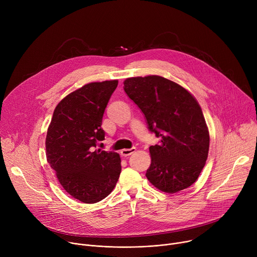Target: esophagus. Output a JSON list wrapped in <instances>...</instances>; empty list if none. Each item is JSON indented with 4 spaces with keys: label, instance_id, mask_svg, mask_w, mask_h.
I'll list each match as a JSON object with an SVG mask.
<instances>
[{
    "label": "esophagus",
    "instance_id": "obj_1",
    "mask_svg": "<svg viewBox=\"0 0 257 257\" xmlns=\"http://www.w3.org/2000/svg\"><path fill=\"white\" fill-rule=\"evenodd\" d=\"M135 148H132V149H124L121 151V155L123 157H129L130 155H132L133 153H135Z\"/></svg>",
    "mask_w": 257,
    "mask_h": 257
}]
</instances>
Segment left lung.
I'll list each match as a JSON object with an SVG mask.
<instances>
[{
	"instance_id": "1",
	"label": "left lung",
	"mask_w": 257,
	"mask_h": 257,
	"mask_svg": "<svg viewBox=\"0 0 257 257\" xmlns=\"http://www.w3.org/2000/svg\"><path fill=\"white\" fill-rule=\"evenodd\" d=\"M124 90L145 116L149 129L159 137L152 145L146 177L167 193L191 186L208 155L209 134L200 108L190 92L162 76L132 77Z\"/></svg>"
}]
</instances>
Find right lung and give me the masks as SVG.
<instances>
[{
	"mask_svg": "<svg viewBox=\"0 0 257 257\" xmlns=\"http://www.w3.org/2000/svg\"><path fill=\"white\" fill-rule=\"evenodd\" d=\"M118 80L92 82L56 106L46 138L47 160L62 187L84 203H95L115 188L121 173L117 153L96 150L106 104Z\"/></svg>",
	"mask_w": 257,
	"mask_h": 257,
	"instance_id": "add662e5",
	"label": "right lung"
}]
</instances>
